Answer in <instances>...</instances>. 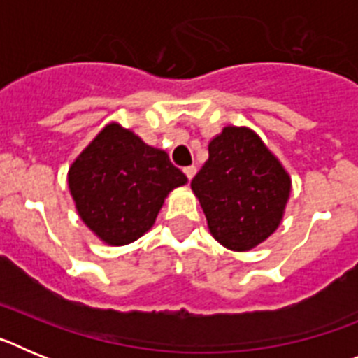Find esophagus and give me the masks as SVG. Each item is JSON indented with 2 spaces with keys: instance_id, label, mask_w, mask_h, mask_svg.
Returning <instances> with one entry per match:
<instances>
[{
  "instance_id": "34e87169",
  "label": "esophagus",
  "mask_w": 358,
  "mask_h": 358,
  "mask_svg": "<svg viewBox=\"0 0 358 358\" xmlns=\"http://www.w3.org/2000/svg\"><path fill=\"white\" fill-rule=\"evenodd\" d=\"M182 172H185V176L188 177L189 181H192V179H194V176H195V172H197V169H195L194 164H192V166H185V169H182Z\"/></svg>"
}]
</instances>
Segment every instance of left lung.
Returning a JSON list of instances; mask_svg holds the SVG:
<instances>
[{
  "instance_id": "obj_1",
  "label": "left lung",
  "mask_w": 358,
  "mask_h": 358,
  "mask_svg": "<svg viewBox=\"0 0 358 358\" xmlns=\"http://www.w3.org/2000/svg\"><path fill=\"white\" fill-rule=\"evenodd\" d=\"M208 154L192 189L210 233L231 251H249L280 226L290 195L289 173L248 127H224Z\"/></svg>"
}]
</instances>
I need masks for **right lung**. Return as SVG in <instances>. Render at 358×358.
Here are the masks:
<instances>
[{
  "mask_svg": "<svg viewBox=\"0 0 358 358\" xmlns=\"http://www.w3.org/2000/svg\"><path fill=\"white\" fill-rule=\"evenodd\" d=\"M186 181L166 152L118 123L98 132L68 172L78 215L109 245H127L145 235L166 195Z\"/></svg>",
  "mask_w": 358,
  "mask_h": 358,
  "instance_id": "add662e5",
  "label": "right lung"
}]
</instances>
